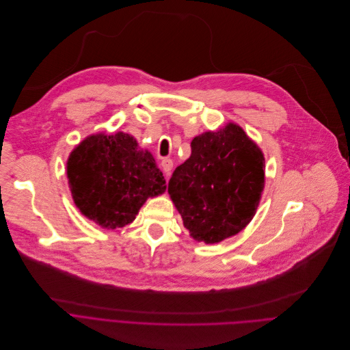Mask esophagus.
I'll use <instances>...</instances> for the list:
<instances>
[{
  "mask_svg": "<svg viewBox=\"0 0 350 350\" xmlns=\"http://www.w3.org/2000/svg\"><path fill=\"white\" fill-rule=\"evenodd\" d=\"M161 166H162L163 172H165L166 175H170V174H171V171H172L174 162H172V159H170V158H163V159L161 161Z\"/></svg>",
  "mask_w": 350,
  "mask_h": 350,
  "instance_id": "1",
  "label": "esophagus"
}]
</instances>
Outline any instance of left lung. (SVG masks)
Listing matches in <instances>:
<instances>
[{
  "label": "left lung",
  "mask_w": 350,
  "mask_h": 350,
  "mask_svg": "<svg viewBox=\"0 0 350 350\" xmlns=\"http://www.w3.org/2000/svg\"><path fill=\"white\" fill-rule=\"evenodd\" d=\"M191 149L168 192L195 241L221 242L252 221L265 185V158L235 124L195 137Z\"/></svg>",
  "instance_id": "obj_1"
}]
</instances>
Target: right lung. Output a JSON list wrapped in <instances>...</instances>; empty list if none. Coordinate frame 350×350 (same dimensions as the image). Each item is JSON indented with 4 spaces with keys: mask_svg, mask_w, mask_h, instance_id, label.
<instances>
[{
    "mask_svg": "<svg viewBox=\"0 0 350 350\" xmlns=\"http://www.w3.org/2000/svg\"><path fill=\"white\" fill-rule=\"evenodd\" d=\"M66 175L78 209L108 229L131 224L146 199L166 188L154 157L124 132L82 141L70 155Z\"/></svg>",
    "mask_w": 350,
    "mask_h": 350,
    "instance_id": "right-lung-1",
    "label": "right lung"
}]
</instances>
